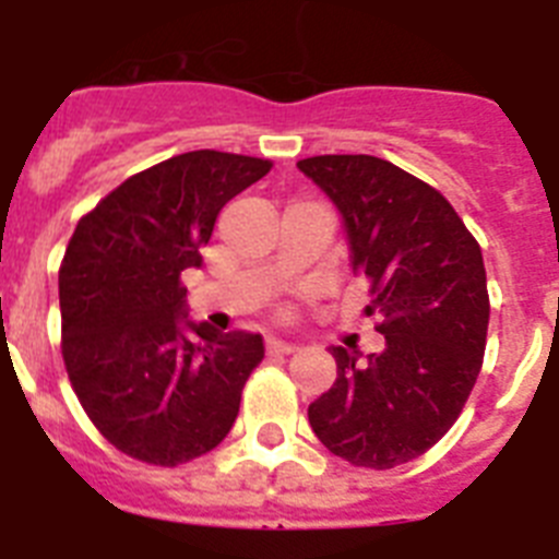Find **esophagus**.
Returning <instances> with one entry per match:
<instances>
[{
  "mask_svg": "<svg viewBox=\"0 0 559 559\" xmlns=\"http://www.w3.org/2000/svg\"><path fill=\"white\" fill-rule=\"evenodd\" d=\"M296 344L294 341H283V338H269V353H283V355H290L296 353Z\"/></svg>",
  "mask_w": 559,
  "mask_h": 559,
  "instance_id": "esophagus-1",
  "label": "esophagus"
}]
</instances>
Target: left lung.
I'll return each mask as SVG.
<instances>
[{
	"label": "left lung",
	"instance_id": "obj_1",
	"mask_svg": "<svg viewBox=\"0 0 559 559\" xmlns=\"http://www.w3.org/2000/svg\"><path fill=\"white\" fill-rule=\"evenodd\" d=\"M296 167L335 204L349 265L367 274L380 353L333 347L335 383L313 400V433L355 467L389 471L437 445L481 372L490 296L481 249L442 192L367 153Z\"/></svg>",
	"mask_w": 559,
	"mask_h": 559
}]
</instances>
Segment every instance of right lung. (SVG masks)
<instances>
[{
    "mask_svg": "<svg viewBox=\"0 0 559 559\" xmlns=\"http://www.w3.org/2000/svg\"><path fill=\"white\" fill-rule=\"evenodd\" d=\"M269 159L190 151L122 181L83 215L58 271L61 353L83 412L117 451L159 467L204 456L240 412L263 335L187 319L215 218Z\"/></svg>",
    "mask_w": 559,
    "mask_h": 559,
    "instance_id": "obj_1",
    "label": "right lung"
}]
</instances>
